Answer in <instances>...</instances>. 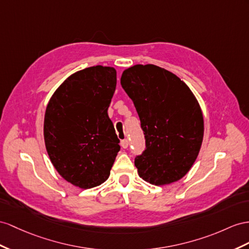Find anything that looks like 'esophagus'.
Returning <instances> with one entry per match:
<instances>
[{
    "mask_svg": "<svg viewBox=\"0 0 249 249\" xmlns=\"http://www.w3.org/2000/svg\"><path fill=\"white\" fill-rule=\"evenodd\" d=\"M121 146H122L123 148H127L129 146V141L127 139H125V140H122V141H121Z\"/></svg>",
    "mask_w": 249,
    "mask_h": 249,
    "instance_id": "1",
    "label": "esophagus"
}]
</instances>
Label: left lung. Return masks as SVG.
Returning a JSON list of instances; mask_svg holds the SVG:
<instances>
[{"label":"left lung","instance_id":"1","mask_svg":"<svg viewBox=\"0 0 249 249\" xmlns=\"http://www.w3.org/2000/svg\"><path fill=\"white\" fill-rule=\"evenodd\" d=\"M121 85L135 104L146 140L135 160L139 176L157 186L179 181L196 160L204 136L195 94L179 76L152 64L125 69Z\"/></svg>","mask_w":249,"mask_h":249}]
</instances>
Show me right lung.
<instances>
[{"mask_svg":"<svg viewBox=\"0 0 249 249\" xmlns=\"http://www.w3.org/2000/svg\"><path fill=\"white\" fill-rule=\"evenodd\" d=\"M116 86L113 67H88L68 76L47 104V154L63 179L76 187L99 186L110 175L120 150L107 113Z\"/></svg>","mask_w":249,"mask_h":249,"instance_id":"add662e5","label":"right lung"}]
</instances>
